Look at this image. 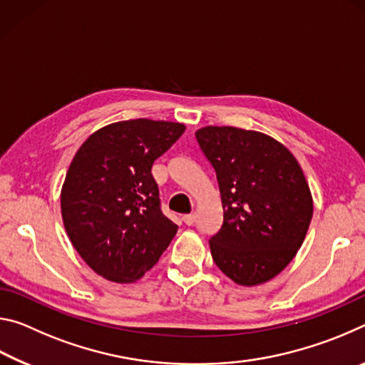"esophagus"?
Wrapping results in <instances>:
<instances>
[{
  "instance_id": "1",
  "label": "esophagus",
  "mask_w": 365,
  "mask_h": 365,
  "mask_svg": "<svg viewBox=\"0 0 365 365\" xmlns=\"http://www.w3.org/2000/svg\"><path fill=\"white\" fill-rule=\"evenodd\" d=\"M195 220H196V215H195V214L183 215V222H185V224H187V225H193Z\"/></svg>"
}]
</instances>
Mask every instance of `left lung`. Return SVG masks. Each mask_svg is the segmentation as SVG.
Here are the masks:
<instances>
[{
  "label": "left lung",
  "mask_w": 365,
  "mask_h": 365,
  "mask_svg": "<svg viewBox=\"0 0 365 365\" xmlns=\"http://www.w3.org/2000/svg\"><path fill=\"white\" fill-rule=\"evenodd\" d=\"M195 135L217 175L224 207V224L209 240L215 265L238 285L269 282L293 261L312 219L301 165L261 132L207 125Z\"/></svg>",
  "instance_id": "1"
}]
</instances>
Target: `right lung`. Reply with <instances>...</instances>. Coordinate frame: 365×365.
Here are the masks:
<instances>
[{"mask_svg":"<svg viewBox=\"0 0 365 365\" xmlns=\"http://www.w3.org/2000/svg\"><path fill=\"white\" fill-rule=\"evenodd\" d=\"M183 132L178 122L122 120L78 148L61 190V214L73 248L98 275L137 282L175 237L151 168Z\"/></svg>","mask_w":365,"mask_h":365,"instance_id":"add662e5","label":"right lung"}]
</instances>
